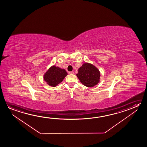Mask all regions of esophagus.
<instances>
[{
	"label": "esophagus",
	"instance_id": "34e87169",
	"mask_svg": "<svg viewBox=\"0 0 147 147\" xmlns=\"http://www.w3.org/2000/svg\"><path fill=\"white\" fill-rule=\"evenodd\" d=\"M75 73L74 71H70V72H69V74H71V75H74Z\"/></svg>",
	"mask_w": 147,
	"mask_h": 147
}]
</instances>
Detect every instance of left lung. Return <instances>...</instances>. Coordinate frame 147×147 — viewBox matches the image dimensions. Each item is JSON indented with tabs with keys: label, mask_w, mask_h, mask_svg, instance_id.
<instances>
[{
	"label": "left lung",
	"mask_w": 147,
	"mask_h": 147,
	"mask_svg": "<svg viewBox=\"0 0 147 147\" xmlns=\"http://www.w3.org/2000/svg\"><path fill=\"white\" fill-rule=\"evenodd\" d=\"M77 76L82 84L88 87L96 86L100 81V70L91 63H83L79 68Z\"/></svg>",
	"instance_id": "8db88e82"
}]
</instances>
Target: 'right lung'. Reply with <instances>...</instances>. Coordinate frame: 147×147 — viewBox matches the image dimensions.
Wrapping results in <instances>:
<instances>
[{"label": "right lung", "instance_id": "right-lung-1", "mask_svg": "<svg viewBox=\"0 0 147 147\" xmlns=\"http://www.w3.org/2000/svg\"><path fill=\"white\" fill-rule=\"evenodd\" d=\"M67 75V72L64 69L55 65L51 66L45 72L43 79L49 86L56 87L63 81Z\"/></svg>", "mask_w": 147, "mask_h": 147}]
</instances>
